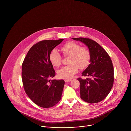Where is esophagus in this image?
Instances as JSON below:
<instances>
[{
	"mask_svg": "<svg viewBox=\"0 0 131 131\" xmlns=\"http://www.w3.org/2000/svg\"><path fill=\"white\" fill-rule=\"evenodd\" d=\"M71 81V80H67V79H65V82H70V81Z\"/></svg>",
	"mask_w": 131,
	"mask_h": 131,
	"instance_id": "obj_1",
	"label": "esophagus"
}]
</instances>
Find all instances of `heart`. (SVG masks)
<instances>
[{
	"mask_svg": "<svg viewBox=\"0 0 131 131\" xmlns=\"http://www.w3.org/2000/svg\"><path fill=\"white\" fill-rule=\"evenodd\" d=\"M61 50L65 56H69L68 65L63 67L57 72L61 79H70L77 73L79 68L84 69L88 65L90 60V53L85 47L70 42L64 44ZM50 62L54 67H59L62 62L61 55L56 50H52L49 56Z\"/></svg>",
	"mask_w": 131,
	"mask_h": 131,
	"instance_id": "heart-1",
	"label": "heart"
}]
</instances>
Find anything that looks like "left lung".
I'll use <instances>...</instances> for the list:
<instances>
[{
	"mask_svg": "<svg viewBox=\"0 0 131 131\" xmlns=\"http://www.w3.org/2000/svg\"><path fill=\"white\" fill-rule=\"evenodd\" d=\"M72 39L85 45L90 53V63L82 73V75L89 78L78 79L80 82L81 98L89 104L100 102L107 96L113 86L112 60L106 50L93 40L84 38Z\"/></svg>",
	"mask_w": 131,
	"mask_h": 131,
	"instance_id": "left-lung-1",
	"label": "left lung"
}]
</instances>
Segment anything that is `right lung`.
Segmentation results:
<instances>
[{
	"instance_id": "obj_1",
	"label": "right lung",
	"mask_w": 131,
	"mask_h": 131,
	"mask_svg": "<svg viewBox=\"0 0 131 131\" xmlns=\"http://www.w3.org/2000/svg\"><path fill=\"white\" fill-rule=\"evenodd\" d=\"M63 40H44L35 44L22 64L21 77L25 93L32 102L42 107H52L61 98L65 81L50 80L56 72L49 56Z\"/></svg>"
}]
</instances>
